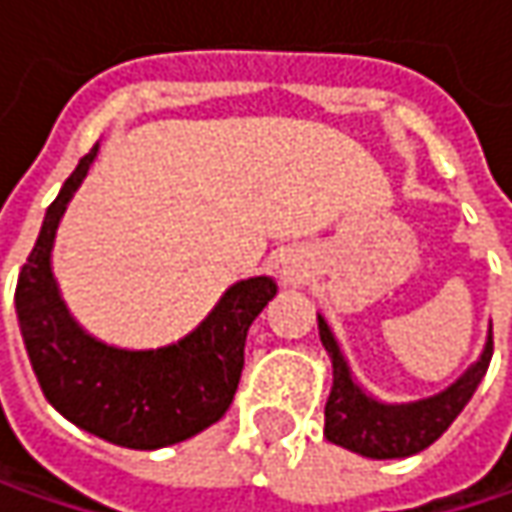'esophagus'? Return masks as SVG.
Returning <instances> with one entry per match:
<instances>
[{
	"label": "esophagus",
	"mask_w": 512,
	"mask_h": 512,
	"mask_svg": "<svg viewBox=\"0 0 512 512\" xmlns=\"http://www.w3.org/2000/svg\"><path fill=\"white\" fill-rule=\"evenodd\" d=\"M278 269L280 278L286 280V283H298V280L306 275V260H303L300 252H286V255L280 257Z\"/></svg>",
	"instance_id": "esophagus-1"
}]
</instances>
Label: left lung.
Wrapping results in <instances>:
<instances>
[{"mask_svg":"<svg viewBox=\"0 0 512 512\" xmlns=\"http://www.w3.org/2000/svg\"><path fill=\"white\" fill-rule=\"evenodd\" d=\"M318 335L332 361V389L323 410L326 441L364 458H407L427 450L447 433L461 410L470 404L493 358V323L484 349L450 387L418 401H384L372 395L349 369L344 349L332 326L318 312Z\"/></svg>","mask_w":512,"mask_h":512,"instance_id":"left-lung-1","label":"left lung"}]
</instances>
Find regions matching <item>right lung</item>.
<instances>
[{
	"label": "right lung",
	"instance_id": "1",
	"mask_svg": "<svg viewBox=\"0 0 512 512\" xmlns=\"http://www.w3.org/2000/svg\"><path fill=\"white\" fill-rule=\"evenodd\" d=\"M94 145L42 217L34 249L16 280V321L36 381L59 415L79 430L128 450H160L220 421L243 369L246 332L278 295L269 275L237 280L186 338L157 349L105 344L71 315L54 278L59 220L82 186Z\"/></svg>",
	"mask_w": 512,
	"mask_h": 512
}]
</instances>
